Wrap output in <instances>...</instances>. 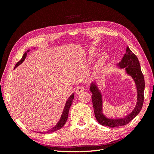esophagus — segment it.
Here are the masks:
<instances>
[{
  "instance_id": "1",
  "label": "esophagus",
  "mask_w": 154,
  "mask_h": 154,
  "mask_svg": "<svg viewBox=\"0 0 154 154\" xmlns=\"http://www.w3.org/2000/svg\"><path fill=\"white\" fill-rule=\"evenodd\" d=\"M84 90H85V89H84L83 87L79 86V87H78L77 88L76 90H75V93H76L77 94H80L81 93H82L83 91H84Z\"/></svg>"
}]
</instances>
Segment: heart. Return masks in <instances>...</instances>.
Wrapping results in <instances>:
<instances>
[{"label":"heart","instance_id":"1","mask_svg":"<svg viewBox=\"0 0 154 154\" xmlns=\"http://www.w3.org/2000/svg\"><path fill=\"white\" fill-rule=\"evenodd\" d=\"M104 61H105V56L101 57L100 59L99 60V64H102Z\"/></svg>","mask_w":154,"mask_h":154}]
</instances>
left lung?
I'll return each mask as SVG.
<instances>
[{
	"mask_svg": "<svg viewBox=\"0 0 154 154\" xmlns=\"http://www.w3.org/2000/svg\"><path fill=\"white\" fill-rule=\"evenodd\" d=\"M119 65L121 68L125 67L126 73L134 80L137 88V93H138V102L136 106L132 112L127 116L118 119H110L104 116L103 114L102 96L100 91L94 83L91 84L90 87L91 92L92 93L93 106L96 119L101 125L109 128L122 126L128 124L140 112L144 100V77L141 71L138 57L130 50L128 46L126 47V53Z\"/></svg>",
	"mask_w": 154,
	"mask_h": 154,
	"instance_id": "1",
	"label": "left lung"
}]
</instances>
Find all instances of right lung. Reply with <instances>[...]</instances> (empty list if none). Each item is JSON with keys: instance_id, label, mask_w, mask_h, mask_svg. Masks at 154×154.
Wrapping results in <instances>:
<instances>
[{"instance_id": "1", "label": "right lung", "mask_w": 154, "mask_h": 154, "mask_svg": "<svg viewBox=\"0 0 154 154\" xmlns=\"http://www.w3.org/2000/svg\"><path fill=\"white\" fill-rule=\"evenodd\" d=\"M29 51H30V50H27V51L25 52V53L24 54V55H23V56H22L21 60H20L18 62H17V63L16 64L14 68H16V67H18L20 64H21L22 62L24 61L25 58H26V55H27V52H28ZM73 99H74V94H71V95L70 96V97L69 98V99L67 100L66 103H65V108H64L63 114H62L61 117V119H60V121H59V122L57 124V125L55 126V127H54L53 128H51V130H48V132H45L50 133V132H53L54 131H56V130H58L61 129V128L65 125V122H67V119H68L69 110L71 104H72V103H73ZM41 133H43V132H41Z\"/></svg>"}]
</instances>
